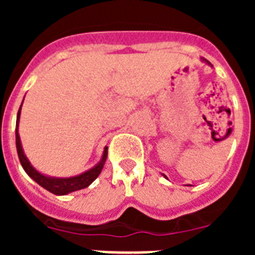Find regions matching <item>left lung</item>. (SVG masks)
I'll return each mask as SVG.
<instances>
[{
	"mask_svg": "<svg viewBox=\"0 0 255 255\" xmlns=\"http://www.w3.org/2000/svg\"><path fill=\"white\" fill-rule=\"evenodd\" d=\"M207 62H208V61H207ZM208 64H209V62H208ZM163 176H164V175H163Z\"/></svg>",
	"mask_w": 255,
	"mask_h": 255,
	"instance_id": "8db88e82",
	"label": "left lung"
}]
</instances>
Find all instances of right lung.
<instances>
[{"instance_id": "right-lung-1", "label": "right lung", "mask_w": 255, "mask_h": 255, "mask_svg": "<svg viewBox=\"0 0 255 255\" xmlns=\"http://www.w3.org/2000/svg\"><path fill=\"white\" fill-rule=\"evenodd\" d=\"M20 111H21V106L19 108V112H17V119H16V149H17V155H19L20 163H21L22 168L25 170V172L28 173L31 179L34 180L35 182H38L42 188H44L46 190L51 191L52 194L56 195H65L69 194L71 191L80 190V189H84L87 186H89L94 180L98 177V175L102 171L103 166H105V162L107 159V147L105 148V152H103V157L101 159V162L97 166H94L93 168H91L87 172L79 175V176L74 177H66V179H56V177H47L42 173L38 172L33 166L30 164V162L28 161V158L25 157L24 152H22L21 143H20V136L19 132H17V126H19V119H20Z\"/></svg>"}]
</instances>
